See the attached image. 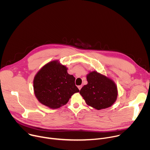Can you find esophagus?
I'll return each instance as SVG.
<instances>
[{"instance_id":"esophagus-1","label":"esophagus","mask_w":150,"mask_h":150,"mask_svg":"<svg viewBox=\"0 0 150 150\" xmlns=\"http://www.w3.org/2000/svg\"><path fill=\"white\" fill-rule=\"evenodd\" d=\"M82 87V85H79V86H78V89L80 90L81 89V88Z\"/></svg>"}]
</instances>
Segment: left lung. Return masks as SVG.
I'll list each match as a JSON object with an SVG mask.
<instances>
[{
	"instance_id": "left-lung-1",
	"label": "left lung",
	"mask_w": 150,
	"mask_h": 150,
	"mask_svg": "<svg viewBox=\"0 0 150 150\" xmlns=\"http://www.w3.org/2000/svg\"><path fill=\"white\" fill-rule=\"evenodd\" d=\"M87 80L88 83L81 89L79 94L88 105L99 110L109 108L116 101L117 88L112 79L92 71L87 75Z\"/></svg>"
}]
</instances>
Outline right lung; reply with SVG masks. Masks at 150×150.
Returning <instances> with one entry per match:
<instances>
[{"instance_id":"obj_1","label":"right lung","mask_w":150,"mask_h":150,"mask_svg":"<svg viewBox=\"0 0 150 150\" xmlns=\"http://www.w3.org/2000/svg\"><path fill=\"white\" fill-rule=\"evenodd\" d=\"M67 70L59 60H53L38 71L34 78L33 87L40 103L50 109H58L79 91L75 84V77Z\"/></svg>"}]
</instances>
